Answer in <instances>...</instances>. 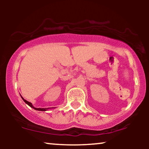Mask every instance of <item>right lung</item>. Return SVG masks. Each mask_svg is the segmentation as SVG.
Segmentation results:
<instances>
[{"instance_id": "right-lung-1", "label": "right lung", "mask_w": 149, "mask_h": 149, "mask_svg": "<svg viewBox=\"0 0 149 149\" xmlns=\"http://www.w3.org/2000/svg\"><path fill=\"white\" fill-rule=\"evenodd\" d=\"M22 98L23 99V100H24V102H26V104H28V106H30V107L33 108L34 109H35V110H37V111H45L46 110H47V109H40V108H34V107H33V106H32V104L31 103L29 102H28L27 100H24V99L23 97H22Z\"/></svg>"}]
</instances>
